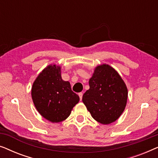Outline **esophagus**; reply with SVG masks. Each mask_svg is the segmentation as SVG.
Listing matches in <instances>:
<instances>
[{
	"instance_id": "1",
	"label": "esophagus",
	"mask_w": 158,
	"mask_h": 158,
	"mask_svg": "<svg viewBox=\"0 0 158 158\" xmlns=\"http://www.w3.org/2000/svg\"><path fill=\"white\" fill-rule=\"evenodd\" d=\"M78 96L80 97V99H81V100H82V98H83V93H79Z\"/></svg>"
}]
</instances>
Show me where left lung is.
Wrapping results in <instances>:
<instances>
[{
	"instance_id": "obj_1",
	"label": "left lung",
	"mask_w": 158,
	"mask_h": 158,
	"mask_svg": "<svg viewBox=\"0 0 158 158\" xmlns=\"http://www.w3.org/2000/svg\"><path fill=\"white\" fill-rule=\"evenodd\" d=\"M89 86L82 101L92 117L103 124L115 122L124 111L128 96L118 73L109 64L99 65L89 80Z\"/></svg>"
}]
</instances>
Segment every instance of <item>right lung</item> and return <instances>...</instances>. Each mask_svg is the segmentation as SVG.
<instances>
[{
    "label": "right lung",
    "mask_w": 158,
    "mask_h": 158,
    "mask_svg": "<svg viewBox=\"0 0 158 158\" xmlns=\"http://www.w3.org/2000/svg\"><path fill=\"white\" fill-rule=\"evenodd\" d=\"M60 67L49 65L34 82L31 97L41 115L51 122H60L70 116L80 98L68 81L62 79Z\"/></svg>",
    "instance_id": "1"
}]
</instances>
